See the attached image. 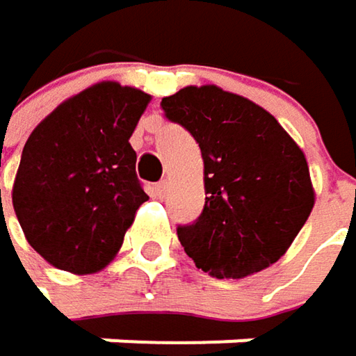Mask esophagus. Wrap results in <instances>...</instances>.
Masks as SVG:
<instances>
[{
	"label": "esophagus",
	"instance_id": "obj_1",
	"mask_svg": "<svg viewBox=\"0 0 356 356\" xmlns=\"http://www.w3.org/2000/svg\"><path fill=\"white\" fill-rule=\"evenodd\" d=\"M165 195H168V182L163 180V182L155 184V197L157 199H165Z\"/></svg>",
	"mask_w": 356,
	"mask_h": 356
}]
</instances>
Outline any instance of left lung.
<instances>
[{
    "instance_id": "8db88e82",
    "label": "left lung",
    "mask_w": 356,
    "mask_h": 356,
    "mask_svg": "<svg viewBox=\"0 0 356 356\" xmlns=\"http://www.w3.org/2000/svg\"><path fill=\"white\" fill-rule=\"evenodd\" d=\"M203 157L205 207L178 238L213 277H245L275 264L305 226L315 193L305 153L257 103L220 87L161 99Z\"/></svg>"
}]
</instances>
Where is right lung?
<instances>
[{"label": "right lung", "mask_w": 356, "mask_h": 356, "mask_svg": "<svg viewBox=\"0 0 356 356\" xmlns=\"http://www.w3.org/2000/svg\"><path fill=\"white\" fill-rule=\"evenodd\" d=\"M151 97L99 83L56 107L29 136L12 203L29 245L54 267L92 273L122 247L149 199L128 138Z\"/></svg>", "instance_id": "add662e5"}]
</instances>
